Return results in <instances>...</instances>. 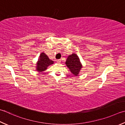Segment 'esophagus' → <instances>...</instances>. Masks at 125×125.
<instances>
[{
	"label": "esophagus",
	"mask_w": 125,
	"mask_h": 125,
	"mask_svg": "<svg viewBox=\"0 0 125 125\" xmlns=\"http://www.w3.org/2000/svg\"><path fill=\"white\" fill-rule=\"evenodd\" d=\"M61 62V60H58L57 61V63H58V64H60Z\"/></svg>",
	"instance_id": "obj_1"
}]
</instances>
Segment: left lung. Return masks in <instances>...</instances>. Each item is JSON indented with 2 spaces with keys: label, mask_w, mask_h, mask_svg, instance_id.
Instances as JSON below:
<instances>
[{
  "label": "left lung",
  "mask_w": 125,
  "mask_h": 125,
  "mask_svg": "<svg viewBox=\"0 0 125 125\" xmlns=\"http://www.w3.org/2000/svg\"><path fill=\"white\" fill-rule=\"evenodd\" d=\"M65 63L71 73L75 76L79 75L81 69L82 68L80 58L76 53H73L68 56Z\"/></svg>",
  "instance_id": "8db88e82"
}]
</instances>
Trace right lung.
Wrapping results in <instances>:
<instances>
[{"label": "right lung", "instance_id": "add662e5", "mask_svg": "<svg viewBox=\"0 0 125 125\" xmlns=\"http://www.w3.org/2000/svg\"><path fill=\"white\" fill-rule=\"evenodd\" d=\"M54 62L49 59L48 56L44 52H42L38 61L36 63V69L38 72H42L47 69L48 67L50 65L53 64Z\"/></svg>", "mask_w": 125, "mask_h": 125}]
</instances>
